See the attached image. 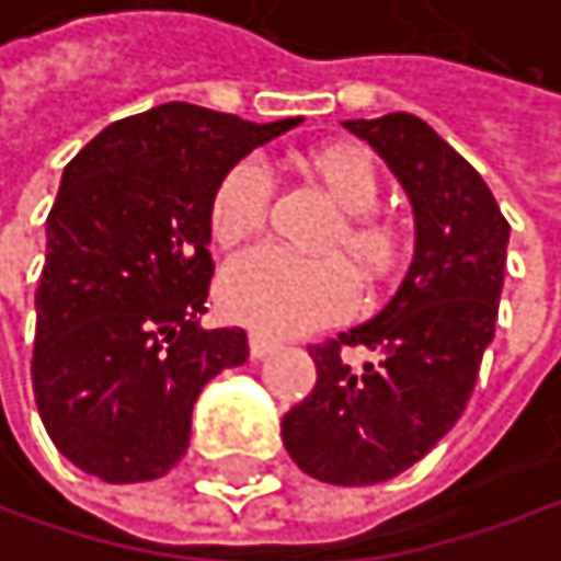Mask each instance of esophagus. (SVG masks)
I'll list each match as a JSON object with an SVG mask.
<instances>
[{"label":"esophagus","mask_w":561,"mask_h":561,"mask_svg":"<svg viewBox=\"0 0 561 561\" xmlns=\"http://www.w3.org/2000/svg\"><path fill=\"white\" fill-rule=\"evenodd\" d=\"M275 348H278V342H272V339H265V335H259V332L249 335V355H252L255 362H259V358H268Z\"/></svg>","instance_id":"1"}]
</instances>
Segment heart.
<instances>
[{"mask_svg": "<svg viewBox=\"0 0 561 561\" xmlns=\"http://www.w3.org/2000/svg\"><path fill=\"white\" fill-rule=\"evenodd\" d=\"M306 170L342 209L325 249L345 252L365 278H385L398 262V232L371 209L381 196L378 163L355 144H332L306 157ZM268 173L239 160L222 173L209 199V232L219 245L252 239L268 213ZM219 309L262 335H302L345 319L358 306L352 268L335 259H302L283 249H255L229 262L216 286Z\"/></svg>", "mask_w": 561, "mask_h": 561, "instance_id": "1", "label": "heart"}]
</instances>
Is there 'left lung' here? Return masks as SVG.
<instances>
[{
    "label": "left lung",
    "instance_id": "1",
    "mask_svg": "<svg viewBox=\"0 0 561 561\" xmlns=\"http://www.w3.org/2000/svg\"><path fill=\"white\" fill-rule=\"evenodd\" d=\"M342 124L401 180L414 259L371 322L309 348L319 381L283 417V444L322 483L371 486L414 467L460 421L496 329L510 222L483 176L421 117ZM342 344H365L379 362L355 373Z\"/></svg>",
    "mask_w": 561,
    "mask_h": 561
}]
</instances>
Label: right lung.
I'll list each match as a JSON object with an SVG mask.
<instances>
[{
	"mask_svg": "<svg viewBox=\"0 0 561 561\" xmlns=\"http://www.w3.org/2000/svg\"><path fill=\"white\" fill-rule=\"evenodd\" d=\"M296 124L170 101L107 124L65 167L45 222L32 388L78 470L163 477L190 447L206 381L249 358L242 329L199 325L209 199L229 167Z\"/></svg>",
	"mask_w": 561,
	"mask_h": 561,
	"instance_id": "obj_1",
	"label": "right lung"
}]
</instances>
